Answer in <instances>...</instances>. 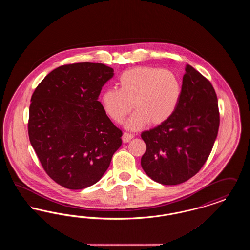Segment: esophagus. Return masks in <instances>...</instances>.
I'll list each match as a JSON object with an SVG mask.
<instances>
[{"instance_id": "esophagus-1", "label": "esophagus", "mask_w": 250, "mask_h": 250, "mask_svg": "<svg viewBox=\"0 0 250 250\" xmlns=\"http://www.w3.org/2000/svg\"><path fill=\"white\" fill-rule=\"evenodd\" d=\"M133 138H134V136L132 134L124 133V135H123V142L124 143H128V142H130Z\"/></svg>"}]
</instances>
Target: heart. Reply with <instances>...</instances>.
Instances as JSON below:
<instances>
[{
	"instance_id": "1",
	"label": "heart",
	"mask_w": 250,
	"mask_h": 250,
	"mask_svg": "<svg viewBox=\"0 0 250 250\" xmlns=\"http://www.w3.org/2000/svg\"><path fill=\"white\" fill-rule=\"evenodd\" d=\"M118 89H107L100 96L107 116L122 124L132 107L136 111L125 126L138 130L150 122L160 125L175 111L181 97V84L174 73L158 67L140 66L121 74Z\"/></svg>"
}]
</instances>
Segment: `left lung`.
Listing matches in <instances>:
<instances>
[{
  "label": "left lung",
  "mask_w": 250,
  "mask_h": 250,
  "mask_svg": "<svg viewBox=\"0 0 250 250\" xmlns=\"http://www.w3.org/2000/svg\"><path fill=\"white\" fill-rule=\"evenodd\" d=\"M218 127L219 110L213 85L187 64L174 113L155 128L142 133L146 144L141 160L143 170L166 186L189 180L209 157Z\"/></svg>",
  "instance_id": "left-lung-1"
}]
</instances>
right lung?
<instances>
[{
  "label": "right lung",
  "mask_w": 250,
  "mask_h": 250,
  "mask_svg": "<svg viewBox=\"0 0 250 250\" xmlns=\"http://www.w3.org/2000/svg\"><path fill=\"white\" fill-rule=\"evenodd\" d=\"M113 74L103 63L64 64L48 74L32 95L30 142L48 176L65 188L95 185L122 145V131L98 101Z\"/></svg>",
  "instance_id": "add662e5"
}]
</instances>
